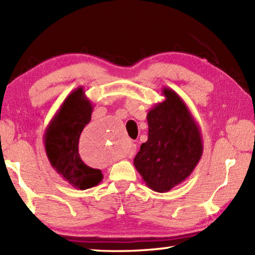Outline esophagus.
<instances>
[{
    "mask_svg": "<svg viewBox=\"0 0 255 255\" xmlns=\"http://www.w3.org/2000/svg\"><path fill=\"white\" fill-rule=\"evenodd\" d=\"M135 153H136V145L135 144H131L130 147H129V150H128V155L131 157Z\"/></svg>",
    "mask_w": 255,
    "mask_h": 255,
    "instance_id": "34e87169",
    "label": "esophagus"
}]
</instances>
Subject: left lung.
Returning <instances> with one entry per match:
<instances>
[{"mask_svg": "<svg viewBox=\"0 0 255 255\" xmlns=\"http://www.w3.org/2000/svg\"><path fill=\"white\" fill-rule=\"evenodd\" d=\"M162 96L164 101L148 111V139L133 158L146 185L156 192L183 182L204 150L199 126L185 102L169 88H163Z\"/></svg>", "mask_w": 255, "mask_h": 255, "instance_id": "left-lung-1", "label": "left lung"}]
</instances>
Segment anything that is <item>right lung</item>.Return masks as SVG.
I'll list each match as a JSON object with an SVG mask.
<instances>
[{"label":"right lung","instance_id":"add662e5","mask_svg":"<svg viewBox=\"0 0 255 255\" xmlns=\"http://www.w3.org/2000/svg\"><path fill=\"white\" fill-rule=\"evenodd\" d=\"M92 102L83 86L68 94L44 133V144L50 165L62 178L80 190L96 187L103 175L82 161L79 140L83 128L91 120Z\"/></svg>","mask_w":255,"mask_h":255}]
</instances>
